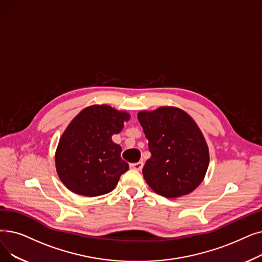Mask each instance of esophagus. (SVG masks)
I'll return each mask as SVG.
<instances>
[{"mask_svg": "<svg viewBox=\"0 0 262 262\" xmlns=\"http://www.w3.org/2000/svg\"><path fill=\"white\" fill-rule=\"evenodd\" d=\"M130 168L134 170H137V171H141L143 168V162H138V163H134L130 164Z\"/></svg>", "mask_w": 262, "mask_h": 262, "instance_id": "1", "label": "esophagus"}]
</instances>
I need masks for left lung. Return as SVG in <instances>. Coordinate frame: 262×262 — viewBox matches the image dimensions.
<instances>
[{"instance_id": "obj_1", "label": "left lung", "mask_w": 262, "mask_h": 262, "mask_svg": "<svg viewBox=\"0 0 262 262\" xmlns=\"http://www.w3.org/2000/svg\"><path fill=\"white\" fill-rule=\"evenodd\" d=\"M138 120L151 152L142 169L146 183L167 198L189 194L209 166L208 145L195 121L176 107L139 112Z\"/></svg>"}]
</instances>
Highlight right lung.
I'll return each instance as SVG.
<instances>
[{
  "label": "right lung",
  "instance_id": "1",
  "mask_svg": "<svg viewBox=\"0 0 262 262\" xmlns=\"http://www.w3.org/2000/svg\"><path fill=\"white\" fill-rule=\"evenodd\" d=\"M128 119L126 112L96 105L82 110L68 125L55 153L56 171L68 189L86 197L115 189L129 166L111 137Z\"/></svg>",
  "mask_w": 262,
  "mask_h": 262
}]
</instances>
